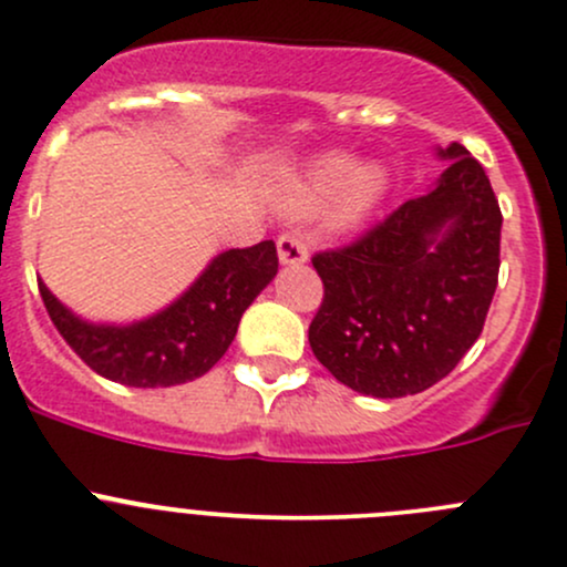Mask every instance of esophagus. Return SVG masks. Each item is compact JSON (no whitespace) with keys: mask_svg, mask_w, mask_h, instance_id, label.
Segmentation results:
<instances>
[{"mask_svg":"<svg viewBox=\"0 0 567 567\" xmlns=\"http://www.w3.org/2000/svg\"><path fill=\"white\" fill-rule=\"evenodd\" d=\"M277 255L282 266H299L307 264L309 249L299 234H282L277 238Z\"/></svg>","mask_w":567,"mask_h":567,"instance_id":"obj_1","label":"esophagus"}]
</instances>
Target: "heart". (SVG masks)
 I'll list each match as a JSON object with an SVG mask.
<instances>
[{
  "label": "heart",
  "mask_w": 567,
  "mask_h": 567,
  "mask_svg": "<svg viewBox=\"0 0 567 567\" xmlns=\"http://www.w3.org/2000/svg\"><path fill=\"white\" fill-rule=\"evenodd\" d=\"M339 186L343 189L339 190L337 204H333L331 223L337 228H359L383 200L389 174L380 165H359L355 168V159L350 154L331 152L315 159L307 176L296 182L279 198V204L293 214H312L337 193Z\"/></svg>",
  "instance_id": "obj_1"
}]
</instances>
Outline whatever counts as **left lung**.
<instances>
[{
    "label": "left lung",
    "mask_w": 567,
    "mask_h": 567,
    "mask_svg": "<svg viewBox=\"0 0 567 567\" xmlns=\"http://www.w3.org/2000/svg\"><path fill=\"white\" fill-rule=\"evenodd\" d=\"M437 184L359 241L312 258L323 303L309 323L315 359L348 389L399 399L432 389L484 331L499 274L497 198L462 143Z\"/></svg>",
    "instance_id": "1"
}]
</instances>
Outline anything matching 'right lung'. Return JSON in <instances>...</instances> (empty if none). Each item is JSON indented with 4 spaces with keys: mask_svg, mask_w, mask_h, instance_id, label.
I'll return each mask as SVG.
<instances>
[{
    "mask_svg": "<svg viewBox=\"0 0 567 567\" xmlns=\"http://www.w3.org/2000/svg\"><path fill=\"white\" fill-rule=\"evenodd\" d=\"M277 268L274 241L219 252L174 303L127 326L89 323L45 282L38 285L56 331L94 372L133 389H168L200 378L223 359L244 309L277 277Z\"/></svg>",
    "mask_w": 567,
    "mask_h": 567,
    "instance_id": "1",
    "label": "right lung"
}]
</instances>
